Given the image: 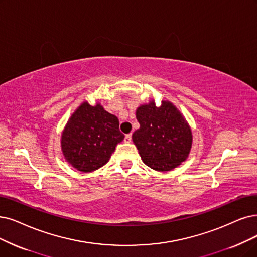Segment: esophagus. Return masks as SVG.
I'll return each mask as SVG.
<instances>
[{
    "instance_id": "34e87169",
    "label": "esophagus",
    "mask_w": 257,
    "mask_h": 257,
    "mask_svg": "<svg viewBox=\"0 0 257 257\" xmlns=\"http://www.w3.org/2000/svg\"><path fill=\"white\" fill-rule=\"evenodd\" d=\"M124 141H125V142H127V143H130V142L132 141V134H127V135H125V137H124Z\"/></svg>"
}]
</instances>
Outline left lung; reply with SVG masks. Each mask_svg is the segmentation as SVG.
<instances>
[{"label": "left lung", "mask_w": 257, "mask_h": 257, "mask_svg": "<svg viewBox=\"0 0 257 257\" xmlns=\"http://www.w3.org/2000/svg\"><path fill=\"white\" fill-rule=\"evenodd\" d=\"M140 127L133 134L141 159L159 172L171 171L187 159L192 147V132L179 110L169 101L137 108Z\"/></svg>", "instance_id": "left-lung-1"}]
</instances>
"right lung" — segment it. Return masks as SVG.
<instances>
[{"label": "right lung", "mask_w": 257, "mask_h": 257, "mask_svg": "<svg viewBox=\"0 0 257 257\" xmlns=\"http://www.w3.org/2000/svg\"><path fill=\"white\" fill-rule=\"evenodd\" d=\"M123 138L115 115L84 102L68 120L61 147L67 162L86 173L103 167Z\"/></svg>", "instance_id": "obj_1"}]
</instances>
